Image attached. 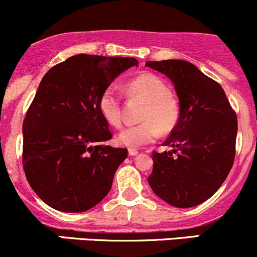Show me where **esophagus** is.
<instances>
[{
  "label": "esophagus",
  "mask_w": 257,
  "mask_h": 257,
  "mask_svg": "<svg viewBox=\"0 0 257 257\" xmlns=\"http://www.w3.org/2000/svg\"><path fill=\"white\" fill-rule=\"evenodd\" d=\"M139 154V151H138L137 149H129V155L131 156H136Z\"/></svg>",
  "instance_id": "1"
}]
</instances>
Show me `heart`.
<instances>
[{
  "instance_id": "1",
  "label": "heart",
  "mask_w": 257,
  "mask_h": 257,
  "mask_svg": "<svg viewBox=\"0 0 257 257\" xmlns=\"http://www.w3.org/2000/svg\"><path fill=\"white\" fill-rule=\"evenodd\" d=\"M128 93L147 101L140 119L136 125L126 126L119 134V143L131 149H138L150 144L160 137L163 132H170L178 119V106L164 79L151 72H144L128 83ZM99 110L108 124L120 128L123 124L121 94L115 87H108L99 97Z\"/></svg>"
}]
</instances>
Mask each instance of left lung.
<instances>
[{
    "instance_id": "left-lung-1",
    "label": "left lung",
    "mask_w": 257,
    "mask_h": 257,
    "mask_svg": "<svg viewBox=\"0 0 257 257\" xmlns=\"http://www.w3.org/2000/svg\"><path fill=\"white\" fill-rule=\"evenodd\" d=\"M174 83L180 115L164 142L171 151H153L151 190L171 206L190 208L213 196L235 159L237 118L217 81L185 60L148 61Z\"/></svg>"
}]
</instances>
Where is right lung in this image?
I'll use <instances>...</instances> for the list:
<instances>
[{"mask_svg":"<svg viewBox=\"0 0 257 257\" xmlns=\"http://www.w3.org/2000/svg\"><path fill=\"white\" fill-rule=\"evenodd\" d=\"M134 65L136 58L79 54L42 79L23 120L22 164L48 206L85 212L109 192L128 150L104 144L112 133L98 102L114 77Z\"/></svg>","mask_w":257,"mask_h":257,"instance_id":"1","label":"right lung"}]
</instances>
